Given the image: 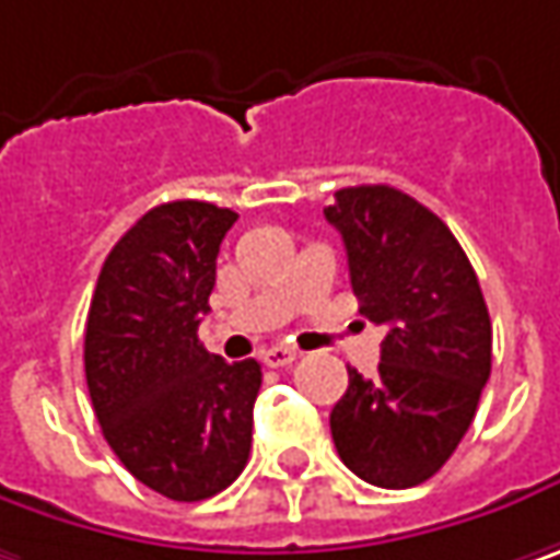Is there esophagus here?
Returning a JSON list of instances; mask_svg holds the SVG:
<instances>
[{"instance_id": "34e87169", "label": "esophagus", "mask_w": 560, "mask_h": 560, "mask_svg": "<svg viewBox=\"0 0 560 560\" xmlns=\"http://www.w3.org/2000/svg\"><path fill=\"white\" fill-rule=\"evenodd\" d=\"M298 361V351L288 346H272L262 351V364L266 368H288V364H294Z\"/></svg>"}]
</instances>
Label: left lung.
I'll use <instances>...</instances> for the list:
<instances>
[{
  "label": "left lung",
  "mask_w": 560,
  "mask_h": 560,
  "mask_svg": "<svg viewBox=\"0 0 560 560\" xmlns=\"http://www.w3.org/2000/svg\"><path fill=\"white\" fill-rule=\"evenodd\" d=\"M326 221L342 234L361 313L386 329L377 374L348 368L332 441L377 488L421 485L469 431L491 374L476 269L438 214L383 183L339 189Z\"/></svg>",
  "instance_id": "1"
}]
</instances>
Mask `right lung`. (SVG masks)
Masks as SVG:
<instances>
[{"label":"right lung","instance_id":"1","mask_svg":"<svg viewBox=\"0 0 560 560\" xmlns=\"http://www.w3.org/2000/svg\"><path fill=\"white\" fill-rule=\"evenodd\" d=\"M237 212L180 199L110 249L84 323L91 406L119 463L171 501H206L244 472L259 364L199 342L214 259Z\"/></svg>","mask_w":560,"mask_h":560}]
</instances>
